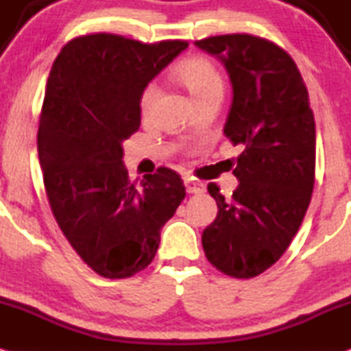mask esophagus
<instances>
[{
    "label": "esophagus",
    "mask_w": 351,
    "mask_h": 351,
    "mask_svg": "<svg viewBox=\"0 0 351 351\" xmlns=\"http://www.w3.org/2000/svg\"><path fill=\"white\" fill-rule=\"evenodd\" d=\"M184 184H185V189H187L189 193H202L205 191L204 185L195 182V180H192V179H185Z\"/></svg>",
    "instance_id": "34e87169"
}]
</instances>
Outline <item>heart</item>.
Segmentation results:
<instances>
[{
	"mask_svg": "<svg viewBox=\"0 0 351 351\" xmlns=\"http://www.w3.org/2000/svg\"><path fill=\"white\" fill-rule=\"evenodd\" d=\"M171 78L192 97L193 103H199L213 95L223 93V77L220 70L208 57L192 56L176 65ZM158 98V86L147 84L139 95V111L147 117Z\"/></svg>",
	"mask_w": 351,
	"mask_h": 351,
	"instance_id": "obj_1",
	"label": "heart"
}]
</instances>
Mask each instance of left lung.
Instances as JSON below:
<instances>
[{
    "label": "left lung",
    "instance_id": "left-lung-1",
    "mask_svg": "<svg viewBox=\"0 0 351 351\" xmlns=\"http://www.w3.org/2000/svg\"><path fill=\"white\" fill-rule=\"evenodd\" d=\"M225 64L233 103L223 133L241 146L240 185L218 205L202 233L205 256L220 273L250 279L282 256L299 232L315 182V121L307 86L292 57L265 37L225 34L195 40Z\"/></svg>",
    "mask_w": 351,
    "mask_h": 351
}]
</instances>
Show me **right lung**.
Returning <instances> with one entry per match:
<instances>
[{"label": "right lung", "mask_w": 351, "mask_h": 351, "mask_svg": "<svg viewBox=\"0 0 351 351\" xmlns=\"http://www.w3.org/2000/svg\"><path fill=\"white\" fill-rule=\"evenodd\" d=\"M187 45L97 32L69 40L52 64L37 131L45 195L70 246L103 278L149 266L185 197L167 167L131 182L121 144L141 125V90Z\"/></svg>", "instance_id": "add662e5"}]
</instances>
